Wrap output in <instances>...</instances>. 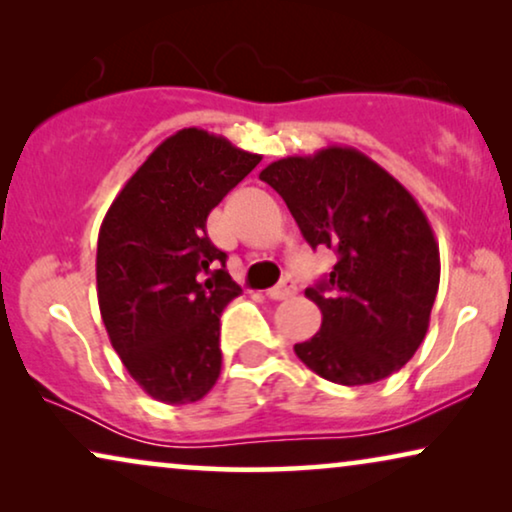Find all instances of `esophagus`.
<instances>
[{
	"instance_id": "esophagus-1",
	"label": "esophagus",
	"mask_w": 512,
	"mask_h": 512,
	"mask_svg": "<svg viewBox=\"0 0 512 512\" xmlns=\"http://www.w3.org/2000/svg\"><path fill=\"white\" fill-rule=\"evenodd\" d=\"M296 291H298V286H296V282H293V279H282V282H279L277 286L268 289V298L286 300V298L296 296Z\"/></svg>"
}]
</instances>
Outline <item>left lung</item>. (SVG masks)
<instances>
[{"mask_svg":"<svg viewBox=\"0 0 512 512\" xmlns=\"http://www.w3.org/2000/svg\"><path fill=\"white\" fill-rule=\"evenodd\" d=\"M312 249L338 254L305 296L321 328L293 352L328 382L359 387L401 370L429 331L440 254L408 188L352 146L275 160L258 174Z\"/></svg>","mask_w":512,"mask_h":512,"instance_id":"1","label":"left lung"}]
</instances>
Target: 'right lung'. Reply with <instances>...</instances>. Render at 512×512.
<instances>
[{"label": "right lung", "mask_w": 512, "mask_h": 512, "mask_svg": "<svg viewBox=\"0 0 512 512\" xmlns=\"http://www.w3.org/2000/svg\"><path fill=\"white\" fill-rule=\"evenodd\" d=\"M258 163L226 137L184 128L156 146L104 216L95 263L104 328L132 380L160 403H195L219 380V319L242 289L207 237V216Z\"/></svg>", "instance_id": "right-lung-1"}]
</instances>
